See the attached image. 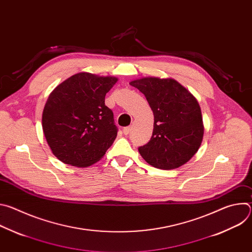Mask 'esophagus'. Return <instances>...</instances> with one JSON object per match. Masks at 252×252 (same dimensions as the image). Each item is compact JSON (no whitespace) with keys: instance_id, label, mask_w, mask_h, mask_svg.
Masks as SVG:
<instances>
[{"instance_id":"34e87169","label":"esophagus","mask_w":252,"mask_h":252,"mask_svg":"<svg viewBox=\"0 0 252 252\" xmlns=\"http://www.w3.org/2000/svg\"><path fill=\"white\" fill-rule=\"evenodd\" d=\"M130 130H131V126H126V127L123 128V132H124L126 135L128 134V133L130 132Z\"/></svg>"}]
</instances>
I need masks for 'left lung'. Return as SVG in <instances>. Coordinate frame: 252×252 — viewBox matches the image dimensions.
<instances>
[{
  "instance_id": "8db88e82",
  "label": "left lung",
  "mask_w": 252,
  "mask_h": 252,
  "mask_svg": "<svg viewBox=\"0 0 252 252\" xmlns=\"http://www.w3.org/2000/svg\"><path fill=\"white\" fill-rule=\"evenodd\" d=\"M145 94L155 116L151 140L138 148L151 165L173 169L188 162L198 151L203 125L195 97L172 79L143 78L130 82Z\"/></svg>"
}]
</instances>
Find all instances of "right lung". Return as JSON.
I'll return each mask as SVG.
<instances>
[{
  "mask_svg": "<svg viewBox=\"0 0 252 252\" xmlns=\"http://www.w3.org/2000/svg\"><path fill=\"white\" fill-rule=\"evenodd\" d=\"M118 79L79 73L59 85L43 112V130L53 154L63 162L89 166L99 160L118 134L104 96Z\"/></svg>",
  "mask_w": 252,
  "mask_h": 252,
  "instance_id": "add662e5",
  "label": "right lung"
}]
</instances>
